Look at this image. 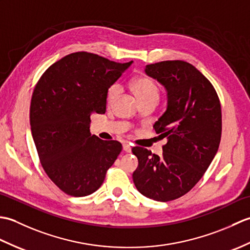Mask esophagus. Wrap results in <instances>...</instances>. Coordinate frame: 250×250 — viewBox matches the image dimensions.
Here are the masks:
<instances>
[{"label":"esophagus","instance_id":"1","mask_svg":"<svg viewBox=\"0 0 250 250\" xmlns=\"http://www.w3.org/2000/svg\"><path fill=\"white\" fill-rule=\"evenodd\" d=\"M122 147H124V150L125 152H131V150H132V148L129 144H124V146H122Z\"/></svg>","mask_w":250,"mask_h":250}]
</instances>
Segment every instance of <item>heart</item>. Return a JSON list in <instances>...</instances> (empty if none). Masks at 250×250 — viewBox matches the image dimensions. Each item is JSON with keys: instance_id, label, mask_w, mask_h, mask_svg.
I'll return each mask as SVG.
<instances>
[{"instance_id": "obj_1", "label": "heart", "mask_w": 250, "mask_h": 250, "mask_svg": "<svg viewBox=\"0 0 250 250\" xmlns=\"http://www.w3.org/2000/svg\"><path fill=\"white\" fill-rule=\"evenodd\" d=\"M132 90H133L134 94L140 100V102H145V101L150 100H159V95H160V89H159L158 83L153 81L152 78L147 76H142L134 79L132 82ZM121 92V87L118 83H114L108 89L107 92V103L109 105L114 104L116 100L118 99Z\"/></svg>"}]
</instances>
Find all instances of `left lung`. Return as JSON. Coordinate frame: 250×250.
Segmentation results:
<instances>
[{"instance_id":"left-lung-1","label":"left lung","mask_w":250,"mask_h":250,"mask_svg":"<svg viewBox=\"0 0 250 250\" xmlns=\"http://www.w3.org/2000/svg\"><path fill=\"white\" fill-rule=\"evenodd\" d=\"M146 75L167 91V109L153 129L167 137L162 156L134 147L139 167L132 177L146 198L167 202L183 196L203 176L221 139V107L213 84L185 61L146 65Z\"/></svg>"}]
</instances>
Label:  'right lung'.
Listing matches in <instances>:
<instances>
[{"label": "right lung", "mask_w": 250, "mask_h": 250, "mask_svg": "<svg viewBox=\"0 0 250 250\" xmlns=\"http://www.w3.org/2000/svg\"><path fill=\"white\" fill-rule=\"evenodd\" d=\"M132 61L116 63L76 52L54 63L32 95L30 124L46 174L63 192L86 196L103 184L122 146L90 133L93 114H104L110 86Z\"/></svg>", "instance_id": "right-lung-1"}]
</instances>
